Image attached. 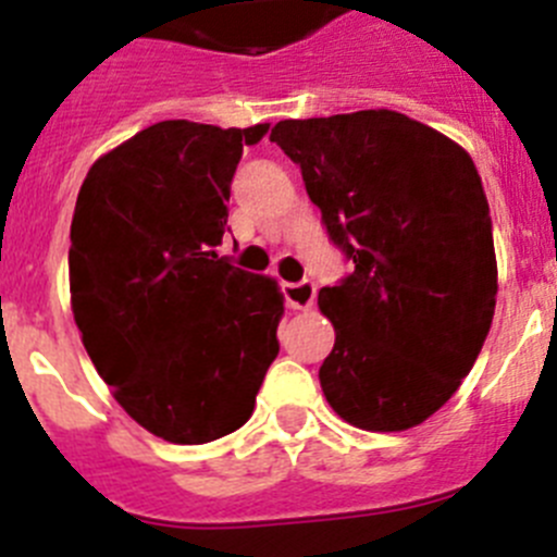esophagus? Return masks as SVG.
<instances>
[{
    "instance_id": "esophagus-1",
    "label": "esophagus",
    "mask_w": 557,
    "mask_h": 557,
    "mask_svg": "<svg viewBox=\"0 0 557 557\" xmlns=\"http://www.w3.org/2000/svg\"><path fill=\"white\" fill-rule=\"evenodd\" d=\"M314 295H318V287H314V282H309V278L295 284H284V301H287L289 309H309L314 304Z\"/></svg>"
}]
</instances>
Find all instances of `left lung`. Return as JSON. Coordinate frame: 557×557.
Masks as SVG:
<instances>
[{
    "mask_svg": "<svg viewBox=\"0 0 557 557\" xmlns=\"http://www.w3.org/2000/svg\"><path fill=\"white\" fill-rule=\"evenodd\" d=\"M270 141L301 166L329 239L354 262L318 293L337 334L323 396L359 430L421 424L469 376L494 321V231L474 161L385 108L284 120Z\"/></svg>",
    "mask_w": 557,
    "mask_h": 557,
    "instance_id": "1",
    "label": "left lung"
}]
</instances>
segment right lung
<instances>
[{
	"label": "right lung",
	"instance_id": "obj_1",
	"mask_svg": "<svg viewBox=\"0 0 557 557\" xmlns=\"http://www.w3.org/2000/svg\"><path fill=\"white\" fill-rule=\"evenodd\" d=\"M268 125L166 120L106 152L77 195L72 312L97 373L170 444L239 430L278 354L273 278L218 256L243 147Z\"/></svg>",
	"mask_w": 557,
	"mask_h": 557
}]
</instances>
